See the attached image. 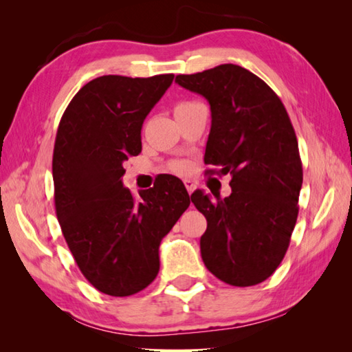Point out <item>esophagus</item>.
Listing matches in <instances>:
<instances>
[{"label":"esophagus","mask_w":352,"mask_h":352,"mask_svg":"<svg viewBox=\"0 0 352 352\" xmlns=\"http://www.w3.org/2000/svg\"><path fill=\"white\" fill-rule=\"evenodd\" d=\"M184 186H186V190L189 194H192L194 189L197 188V183H195L194 180H189V178H188V180H184Z\"/></svg>","instance_id":"esophagus-1"}]
</instances>
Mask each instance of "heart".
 <instances>
[{
  "mask_svg": "<svg viewBox=\"0 0 352 352\" xmlns=\"http://www.w3.org/2000/svg\"><path fill=\"white\" fill-rule=\"evenodd\" d=\"M186 104H189V102L178 104L177 109H178V107H183V105H186ZM170 168H172V170H174V172H186L189 169V166H188V163H184V162H174V163L170 164Z\"/></svg>",
  "mask_w": 352,
  "mask_h": 352,
  "instance_id": "b5f03b06",
  "label": "heart"
}]
</instances>
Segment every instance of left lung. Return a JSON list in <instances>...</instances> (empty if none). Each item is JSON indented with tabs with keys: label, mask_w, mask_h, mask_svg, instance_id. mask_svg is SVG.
I'll return each mask as SVG.
<instances>
[{
	"label": "left lung",
	"mask_w": 352,
	"mask_h": 352,
	"mask_svg": "<svg viewBox=\"0 0 352 352\" xmlns=\"http://www.w3.org/2000/svg\"><path fill=\"white\" fill-rule=\"evenodd\" d=\"M211 107L208 174L231 175L228 197L195 190L190 200L206 217L200 252L220 281L248 287L281 264L298 217L302 164L290 118L276 93L239 65L225 63L175 77Z\"/></svg>",
	"instance_id": "obj_1"
}]
</instances>
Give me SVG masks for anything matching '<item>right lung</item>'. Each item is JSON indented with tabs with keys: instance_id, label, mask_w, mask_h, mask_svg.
<instances>
[{
	"instance_id": "obj_1",
	"label": "right lung",
	"mask_w": 352,
	"mask_h": 352,
	"mask_svg": "<svg viewBox=\"0 0 352 352\" xmlns=\"http://www.w3.org/2000/svg\"><path fill=\"white\" fill-rule=\"evenodd\" d=\"M174 74L100 76L71 99L57 129L56 214L77 267L94 289L129 296L160 270L158 248L190 204L182 180L164 175L136 200L122 163L141 152V127Z\"/></svg>"
}]
</instances>
